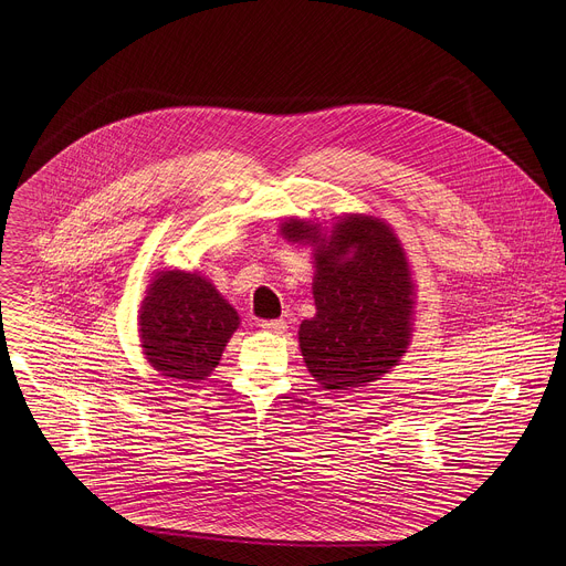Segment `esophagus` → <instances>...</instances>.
Returning <instances> with one entry per match:
<instances>
[{
	"mask_svg": "<svg viewBox=\"0 0 566 566\" xmlns=\"http://www.w3.org/2000/svg\"><path fill=\"white\" fill-rule=\"evenodd\" d=\"M261 328L268 333H283L287 328L285 321H261Z\"/></svg>",
	"mask_w": 566,
	"mask_h": 566,
	"instance_id": "esophagus-1",
	"label": "esophagus"
}]
</instances>
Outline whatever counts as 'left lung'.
<instances>
[{
  "instance_id": "obj_1",
  "label": "left lung",
  "mask_w": 566,
  "mask_h": 566,
  "mask_svg": "<svg viewBox=\"0 0 566 566\" xmlns=\"http://www.w3.org/2000/svg\"><path fill=\"white\" fill-rule=\"evenodd\" d=\"M287 242L314 245L316 316L298 342L312 377L326 390L381 379L409 346L413 283L395 231L373 216H344L326 238L321 224L290 218Z\"/></svg>"
}]
</instances>
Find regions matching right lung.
<instances>
[{
  "label": "right lung",
  "instance_id": "obj_1",
  "mask_svg": "<svg viewBox=\"0 0 566 566\" xmlns=\"http://www.w3.org/2000/svg\"><path fill=\"white\" fill-rule=\"evenodd\" d=\"M238 326V312L196 272H157L139 312L146 359L178 381L207 379Z\"/></svg>",
  "mask_w": 566,
  "mask_h": 566
}]
</instances>
